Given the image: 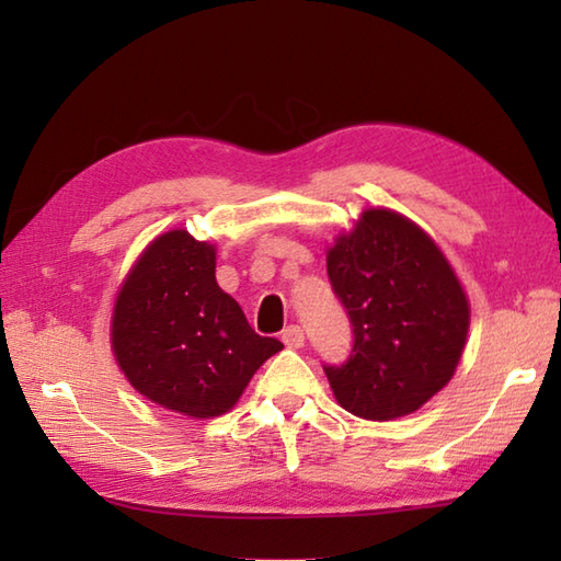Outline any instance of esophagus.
Here are the masks:
<instances>
[{"label": "esophagus", "mask_w": 561, "mask_h": 561, "mask_svg": "<svg viewBox=\"0 0 561 561\" xmlns=\"http://www.w3.org/2000/svg\"><path fill=\"white\" fill-rule=\"evenodd\" d=\"M282 342L287 344V347H294V350L304 347V342H306L304 330H301L299 325H289V328H284V332H282Z\"/></svg>", "instance_id": "obj_1"}]
</instances>
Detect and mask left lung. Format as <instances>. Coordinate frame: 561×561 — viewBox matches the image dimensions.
<instances>
[{
  "instance_id": "left-lung-1",
  "label": "left lung",
  "mask_w": 561,
  "mask_h": 561,
  "mask_svg": "<svg viewBox=\"0 0 561 561\" xmlns=\"http://www.w3.org/2000/svg\"><path fill=\"white\" fill-rule=\"evenodd\" d=\"M328 277L354 330L350 359L325 364L337 402L362 420L412 414L456 374L470 304L420 226L366 209L328 250Z\"/></svg>"
}]
</instances>
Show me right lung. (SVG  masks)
I'll return each instance as SVG.
<instances>
[{"label": "right lung", "instance_id": "1", "mask_svg": "<svg viewBox=\"0 0 561 561\" xmlns=\"http://www.w3.org/2000/svg\"><path fill=\"white\" fill-rule=\"evenodd\" d=\"M217 250L183 229L147 245L115 299L117 366L147 400L195 420L229 412L284 344L260 337L214 277Z\"/></svg>", "mask_w": 561, "mask_h": 561}]
</instances>
